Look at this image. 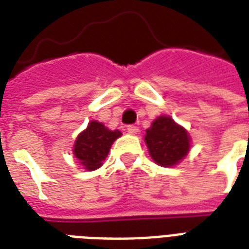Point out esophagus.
I'll return each mask as SVG.
<instances>
[{"label":"esophagus","mask_w":249,"mask_h":249,"mask_svg":"<svg viewBox=\"0 0 249 249\" xmlns=\"http://www.w3.org/2000/svg\"><path fill=\"white\" fill-rule=\"evenodd\" d=\"M126 130H128V133L130 134H137L139 128H137L136 125H128V126H126Z\"/></svg>","instance_id":"obj_1"}]
</instances>
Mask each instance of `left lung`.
<instances>
[{"mask_svg":"<svg viewBox=\"0 0 249 249\" xmlns=\"http://www.w3.org/2000/svg\"><path fill=\"white\" fill-rule=\"evenodd\" d=\"M145 142L154 161L161 166H173L189 153L190 139L182 126L169 116H160L146 130Z\"/></svg>","mask_w":249,"mask_h":249,"instance_id":"left-lung-1","label":"left lung"}]
</instances>
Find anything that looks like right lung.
Wrapping results in <instances>:
<instances>
[{"mask_svg": "<svg viewBox=\"0 0 249 249\" xmlns=\"http://www.w3.org/2000/svg\"><path fill=\"white\" fill-rule=\"evenodd\" d=\"M120 136V130H109L101 123L91 121L75 141L73 154L86 169L95 170L103 165L112 143Z\"/></svg>", "mask_w": 249, "mask_h": 249, "instance_id": "add662e5", "label": "right lung"}]
</instances>
